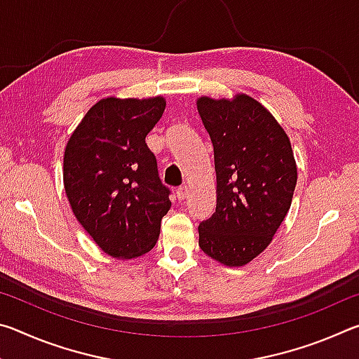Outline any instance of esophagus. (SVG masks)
Listing matches in <instances>:
<instances>
[{"instance_id":"34e87169","label":"esophagus","mask_w":359,"mask_h":359,"mask_svg":"<svg viewBox=\"0 0 359 359\" xmlns=\"http://www.w3.org/2000/svg\"><path fill=\"white\" fill-rule=\"evenodd\" d=\"M175 194H177V198L180 199V201H184L185 198H188V187H180L175 190Z\"/></svg>"}]
</instances>
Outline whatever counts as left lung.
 I'll use <instances>...</instances> for the list:
<instances>
[{
	"label": "left lung",
	"instance_id": "left-lung-1",
	"mask_svg": "<svg viewBox=\"0 0 359 359\" xmlns=\"http://www.w3.org/2000/svg\"><path fill=\"white\" fill-rule=\"evenodd\" d=\"M214 145L217 208L199 224L201 250L228 267L266 250L287 217L297 169L290 137L252 96L196 100Z\"/></svg>",
	"mask_w": 359,
	"mask_h": 359
}]
</instances>
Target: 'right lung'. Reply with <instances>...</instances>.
<instances>
[{
    "label": "right lung",
    "instance_id": "1",
    "mask_svg": "<svg viewBox=\"0 0 359 359\" xmlns=\"http://www.w3.org/2000/svg\"><path fill=\"white\" fill-rule=\"evenodd\" d=\"M166 107L163 96L100 100L65 149L63 184L77 222L102 252L118 259L155 247L171 209L145 144Z\"/></svg>",
    "mask_w": 359,
    "mask_h": 359
}]
</instances>
